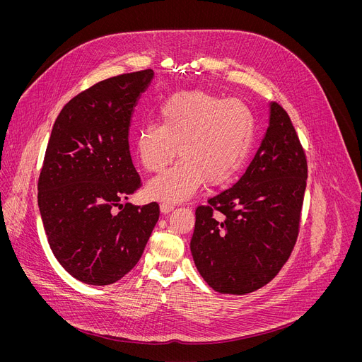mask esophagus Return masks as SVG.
Here are the masks:
<instances>
[{"instance_id":"1","label":"esophagus","mask_w":362,"mask_h":362,"mask_svg":"<svg viewBox=\"0 0 362 362\" xmlns=\"http://www.w3.org/2000/svg\"><path fill=\"white\" fill-rule=\"evenodd\" d=\"M173 211V204L172 203H169V202H162L160 203V212L162 214H169V212H172Z\"/></svg>"}]
</instances>
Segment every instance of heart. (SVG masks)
Instances as JSON below:
<instances>
[{"instance_id":"b5f03b06","label":"heart","mask_w":362,"mask_h":362,"mask_svg":"<svg viewBox=\"0 0 362 362\" xmlns=\"http://www.w3.org/2000/svg\"><path fill=\"white\" fill-rule=\"evenodd\" d=\"M159 123H144L136 134L140 165L159 173L177 156L180 162L147 185L151 199L180 202L203 182L209 187L229 183L243 168L253 141L255 120L239 98L204 90H183L159 107Z\"/></svg>"}]
</instances>
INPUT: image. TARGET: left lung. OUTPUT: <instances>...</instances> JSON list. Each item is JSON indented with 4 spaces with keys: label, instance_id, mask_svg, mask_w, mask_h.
<instances>
[{
    "label": "left lung",
    "instance_id": "1",
    "mask_svg": "<svg viewBox=\"0 0 362 362\" xmlns=\"http://www.w3.org/2000/svg\"><path fill=\"white\" fill-rule=\"evenodd\" d=\"M306 177L292 122L271 103L269 126L243 176L196 209L190 250L211 288L245 295L278 275L298 238Z\"/></svg>",
    "mask_w": 362,
    "mask_h": 362
}]
</instances>
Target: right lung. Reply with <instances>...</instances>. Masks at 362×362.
<instances>
[{
    "label": "right lung",
    "instance_id": "1",
    "mask_svg": "<svg viewBox=\"0 0 362 362\" xmlns=\"http://www.w3.org/2000/svg\"><path fill=\"white\" fill-rule=\"evenodd\" d=\"M153 77L148 69L91 86L67 103L51 130L40 215L60 265L88 285H110L130 272L159 219L156 202L122 203L140 187L129 127Z\"/></svg>",
    "mask_w": 362,
    "mask_h": 362
}]
</instances>
